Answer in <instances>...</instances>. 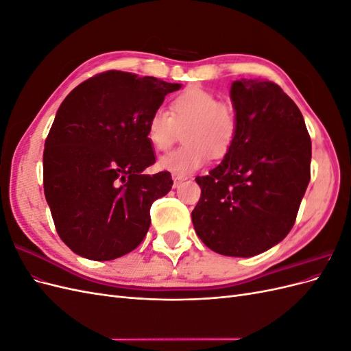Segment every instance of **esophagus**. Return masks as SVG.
Masks as SVG:
<instances>
[{"label": "esophagus", "instance_id": "34e87169", "mask_svg": "<svg viewBox=\"0 0 351 351\" xmlns=\"http://www.w3.org/2000/svg\"><path fill=\"white\" fill-rule=\"evenodd\" d=\"M184 180H187V177L186 176H173V182H174V187H178L180 184H182Z\"/></svg>", "mask_w": 351, "mask_h": 351}]
</instances>
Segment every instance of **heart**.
I'll use <instances>...</instances> for the list:
<instances>
[{
	"mask_svg": "<svg viewBox=\"0 0 351 351\" xmlns=\"http://www.w3.org/2000/svg\"><path fill=\"white\" fill-rule=\"evenodd\" d=\"M178 129H184V145L162 156L158 168L176 176H187L204 167L212 158H224L237 136L236 110L221 102L217 95L190 86L169 104V112L155 110L146 123V136L155 151L173 146Z\"/></svg>",
	"mask_w": 351,
	"mask_h": 351,
	"instance_id": "obj_1",
	"label": "heart"
}]
</instances>
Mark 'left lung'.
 Wrapping results in <instances>:
<instances>
[{"label":"left lung","mask_w":351,"mask_h":351,"mask_svg":"<svg viewBox=\"0 0 351 351\" xmlns=\"http://www.w3.org/2000/svg\"><path fill=\"white\" fill-rule=\"evenodd\" d=\"M234 145L208 176L192 212L196 234L224 256L250 258L294 226L311 180L312 143L300 110L277 83L232 82Z\"/></svg>","instance_id":"obj_1"}]
</instances>
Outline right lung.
I'll list each match as a JSON object with an SVG mask.
<instances>
[{
    "label": "right lung",
    "mask_w": 351,
    "mask_h": 351,
    "mask_svg": "<svg viewBox=\"0 0 351 351\" xmlns=\"http://www.w3.org/2000/svg\"><path fill=\"white\" fill-rule=\"evenodd\" d=\"M180 88L111 70L60 105L45 141L44 192L60 239L79 256L112 261L145 239L152 204L173 186L168 171L143 174L155 162L146 123Z\"/></svg>",
    "instance_id": "right-lung-1"
}]
</instances>
